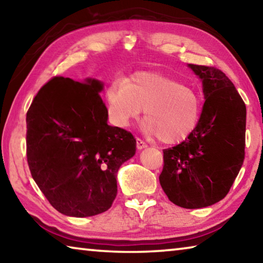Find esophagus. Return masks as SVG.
<instances>
[{"mask_svg": "<svg viewBox=\"0 0 263 263\" xmlns=\"http://www.w3.org/2000/svg\"><path fill=\"white\" fill-rule=\"evenodd\" d=\"M146 147H147V145H146L141 139H139V138H137V148L140 151V149H144Z\"/></svg>", "mask_w": 263, "mask_h": 263, "instance_id": "obj_1", "label": "esophagus"}]
</instances>
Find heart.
I'll return each mask as SVG.
<instances>
[{"mask_svg": "<svg viewBox=\"0 0 263 263\" xmlns=\"http://www.w3.org/2000/svg\"><path fill=\"white\" fill-rule=\"evenodd\" d=\"M110 121L127 127L145 111L141 130L158 137L166 145L185 140L197 127L202 115V99L194 89L172 78L155 73H139L125 82L117 80L106 91Z\"/></svg>", "mask_w": 263, "mask_h": 263, "instance_id": "1", "label": "heart"}]
</instances>
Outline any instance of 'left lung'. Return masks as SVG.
Segmentation results:
<instances>
[{"label":"left lung","instance_id":"obj_1","mask_svg":"<svg viewBox=\"0 0 263 263\" xmlns=\"http://www.w3.org/2000/svg\"><path fill=\"white\" fill-rule=\"evenodd\" d=\"M188 66L202 80L205 102L196 130L181 144L163 149L159 181L169 201L199 209L224 198L239 174L245 159L246 105L221 70Z\"/></svg>","mask_w":263,"mask_h":263}]
</instances>
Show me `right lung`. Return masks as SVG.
I'll list each match as a JSON object with an SVG mask.
<instances>
[{"instance_id": "1", "label": "right lung", "mask_w": 263, "mask_h": 263, "mask_svg": "<svg viewBox=\"0 0 263 263\" xmlns=\"http://www.w3.org/2000/svg\"><path fill=\"white\" fill-rule=\"evenodd\" d=\"M95 79L55 77L41 88L26 114V157L33 180L51 205L69 217L110 209L117 172L136 154L130 132L108 125Z\"/></svg>"}]
</instances>
